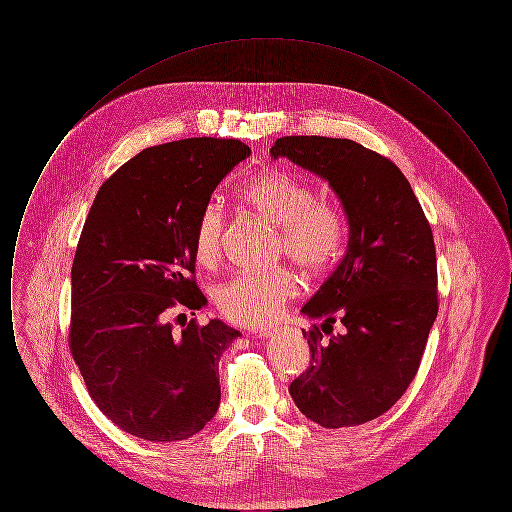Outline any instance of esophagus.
Instances as JSON below:
<instances>
[{
    "mask_svg": "<svg viewBox=\"0 0 512 512\" xmlns=\"http://www.w3.org/2000/svg\"><path fill=\"white\" fill-rule=\"evenodd\" d=\"M274 332H276V330H270V328L267 330V328H265V330H255L253 334H255L257 338H270Z\"/></svg>",
    "mask_w": 512,
    "mask_h": 512,
    "instance_id": "34e87169",
    "label": "esophagus"
}]
</instances>
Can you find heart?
Returning <instances> with one entry per match:
<instances>
[{
  "label": "heart",
  "mask_w": 512,
  "mask_h": 512,
  "mask_svg": "<svg viewBox=\"0 0 512 512\" xmlns=\"http://www.w3.org/2000/svg\"><path fill=\"white\" fill-rule=\"evenodd\" d=\"M242 201L259 217L280 228L282 251L303 270L317 272L340 255L345 226L338 209L317 201L315 188L292 174L268 171L242 188ZM224 213L207 205L194 230V255L199 265H217L222 253ZM297 292V282L284 268L242 272L217 290L219 311L232 322L261 326L280 315Z\"/></svg>",
  "instance_id": "b5f03b06"
}]
</instances>
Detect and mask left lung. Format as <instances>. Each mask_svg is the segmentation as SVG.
<instances>
[{
	"instance_id": "1",
	"label": "left lung",
	"mask_w": 512,
	"mask_h": 512,
	"mask_svg": "<svg viewBox=\"0 0 512 512\" xmlns=\"http://www.w3.org/2000/svg\"><path fill=\"white\" fill-rule=\"evenodd\" d=\"M270 157L328 182L349 228L340 265L301 309L325 333L336 319L346 332L324 341L317 324L303 330L313 357L290 395L322 428L365 424L407 391L438 317L432 228L405 174L361 144L286 136Z\"/></svg>"
}]
</instances>
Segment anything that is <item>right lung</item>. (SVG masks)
Wrapping results in <instances>:
<instances>
[{"label":"right lung","mask_w":512,"mask_h":512,"mask_svg":"<svg viewBox=\"0 0 512 512\" xmlns=\"http://www.w3.org/2000/svg\"><path fill=\"white\" fill-rule=\"evenodd\" d=\"M249 153L217 138L147 147L94 199L71 270L69 343L90 397L126 434L182 441L219 411L220 357L240 330L215 318L174 332L167 317L207 305L192 278L195 224Z\"/></svg>","instance_id":"right-lung-1"}]
</instances>
